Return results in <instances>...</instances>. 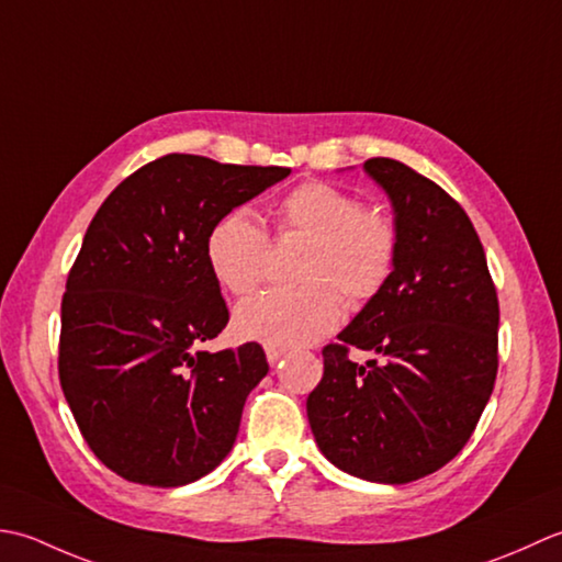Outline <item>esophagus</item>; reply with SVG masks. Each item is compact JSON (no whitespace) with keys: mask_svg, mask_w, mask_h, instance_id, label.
<instances>
[{"mask_svg":"<svg viewBox=\"0 0 562 562\" xmlns=\"http://www.w3.org/2000/svg\"><path fill=\"white\" fill-rule=\"evenodd\" d=\"M283 353H285V349H283V347H273V345H267V361H269L271 366H277V363L281 361Z\"/></svg>","mask_w":562,"mask_h":562,"instance_id":"obj_1","label":"esophagus"}]
</instances>
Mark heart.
Returning <instances> with one entry per match:
<instances>
[{"mask_svg": "<svg viewBox=\"0 0 562 562\" xmlns=\"http://www.w3.org/2000/svg\"><path fill=\"white\" fill-rule=\"evenodd\" d=\"M279 235L311 237L297 289H269L235 311V331L273 347L307 345L341 319V295L351 305L381 293L400 257V237L385 215L329 181H303L277 205ZM271 239L249 209H233L205 239V261L215 281L235 295L255 291L267 273Z\"/></svg>", "mask_w": 562, "mask_h": 562, "instance_id": "obj_1", "label": "heart"}]
</instances>
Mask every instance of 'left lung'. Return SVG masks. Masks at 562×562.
Instances as JSON below:
<instances>
[{
	"label": "left lung",
	"instance_id": "1",
	"mask_svg": "<svg viewBox=\"0 0 562 562\" xmlns=\"http://www.w3.org/2000/svg\"><path fill=\"white\" fill-rule=\"evenodd\" d=\"M363 169L393 201L397 267L323 349L307 419L341 471L403 485L439 471L475 431L497 378L499 303L458 201L397 159L371 157ZM351 348L384 361L353 364Z\"/></svg>",
	"mask_w": 562,
	"mask_h": 562
}]
</instances>
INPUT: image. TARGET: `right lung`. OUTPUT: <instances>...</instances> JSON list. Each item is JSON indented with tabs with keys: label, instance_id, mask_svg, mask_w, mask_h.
Masks as SVG:
<instances>
[{
	"label": "right lung",
	"instance_id": "add662e5",
	"mask_svg": "<svg viewBox=\"0 0 562 562\" xmlns=\"http://www.w3.org/2000/svg\"><path fill=\"white\" fill-rule=\"evenodd\" d=\"M289 175L171 153L123 179L91 217L67 273L57 373L89 449L116 475L179 487L231 453L269 363L257 341L196 351L231 319L205 239Z\"/></svg>",
	"mask_w": 562,
	"mask_h": 562
}]
</instances>
